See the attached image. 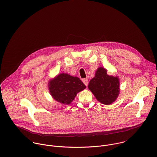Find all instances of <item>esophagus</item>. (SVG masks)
Here are the masks:
<instances>
[{"label": "esophagus", "mask_w": 157, "mask_h": 157, "mask_svg": "<svg viewBox=\"0 0 157 157\" xmlns=\"http://www.w3.org/2000/svg\"><path fill=\"white\" fill-rule=\"evenodd\" d=\"M83 82L86 86H88V78H83Z\"/></svg>", "instance_id": "esophagus-1"}]
</instances>
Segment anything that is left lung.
I'll list each match as a JSON object with an SVG mask.
<instances>
[{"label":"left lung","mask_w":157,"mask_h":157,"mask_svg":"<svg viewBox=\"0 0 157 157\" xmlns=\"http://www.w3.org/2000/svg\"><path fill=\"white\" fill-rule=\"evenodd\" d=\"M119 79L117 77L107 74V71L99 67L95 77L90 80L88 88L97 100L104 105H110L117 98L119 94Z\"/></svg>","instance_id":"1"}]
</instances>
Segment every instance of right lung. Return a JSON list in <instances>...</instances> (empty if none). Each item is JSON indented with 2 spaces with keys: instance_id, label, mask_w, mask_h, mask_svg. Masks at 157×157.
<instances>
[{
  "instance_id": "add662e5",
  "label": "right lung",
  "mask_w": 157,
  "mask_h": 157,
  "mask_svg": "<svg viewBox=\"0 0 157 157\" xmlns=\"http://www.w3.org/2000/svg\"><path fill=\"white\" fill-rule=\"evenodd\" d=\"M49 92L56 101L69 105L77 94L86 88V86L77 77L60 74L49 82Z\"/></svg>"
}]
</instances>
